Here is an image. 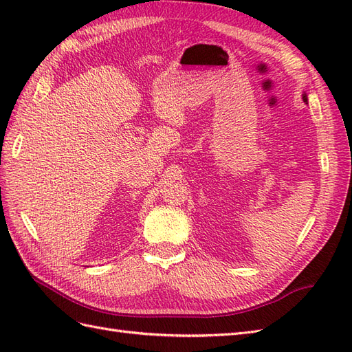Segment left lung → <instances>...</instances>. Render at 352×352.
Returning <instances> with one entry per match:
<instances>
[{"mask_svg":"<svg viewBox=\"0 0 352 352\" xmlns=\"http://www.w3.org/2000/svg\"><path fill=\"white\" fill-rule=\"evenodd\" d=\"M302 98H304V101H307V95H304V97H302Z\"/></svg>","mask_w":352,"mask_h":352,"instance_id":"obj_1","label":"left lung"}]
</instances>
